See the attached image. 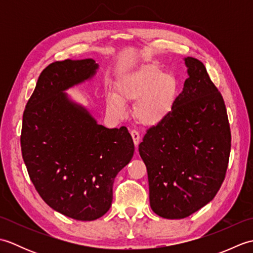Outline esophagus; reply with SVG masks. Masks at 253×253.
Segmentation results:
<instances>
[{
    "label": "esophagus",
    "mask_w": 253,
    "mask_h": 253,
    "mask_svg": "<svg viewBox=\"0 0 253 253\" xmlns=\"http://www.w3.org/2000/svg\"><path fill=\"white\" fill-rule=\"evenodd\" d=\"M130 135L132 137V140H133V143H135L136 148L138 147L139 142H140V135H139V132L137 130H131L130 131Z\"/></svg>",
    "instance_id": "1"
}]
</instances>
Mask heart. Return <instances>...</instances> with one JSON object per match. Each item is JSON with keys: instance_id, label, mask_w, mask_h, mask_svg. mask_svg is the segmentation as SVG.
<instances>
[{"instance_id": "obj_1", "label": "heart", "mask_w": 253, "mask_h": 253, "mask_svg": "<svg viewBox=\"0 0 253 253\" xmlns=\"http://www.w3.org/2000/svg\"><path fill=\"white\" fill-rule=\"evenodd\" d=\"M116 92L106 91L105 106L116 117L126 114V102H137L135 116L146 126H155L171 110L176 95V80L157 66L147 64L121 75Z\"/></svg>"}]
</instances>
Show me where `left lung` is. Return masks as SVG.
<instances>
[{
	"mask_svg": "<svg viewBox=\"0 0 253 253\" xmlns=\"http://www.w3.org/2000/svg\"><path fill=\"white\" fill-rule=\"evenodd\" d=\"M188 78L171 110L139 144L152 211L185 218L213 200L226 174L230 128L222 94L206 66L186 57Z\"/></svg>",
	"mask_w": 253,
	"mask_h": 253,
	"instance_id": "obj_1",
	"label": "left lung"
}]
</instances>
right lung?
<instances>
[{
  "label": "right lung",
  "instance_id": "obj_1",
  "mask_svg": "<svg viewBox=\"0 0 253 253\" xmlns=\"http://www.w3.org/2000/svg\"><path fill=\"white\" fill-rule=\"evenodd\" d=\"M98 68L92 58L50 64L23 115L21 153L32 184L47 206L78 221H94L109 211L115 177L135 151L126 127L99 125L64 92Z\"/></svg>",
  "mask_w": 253,
  "mask_h": 253
}]
</instances>
